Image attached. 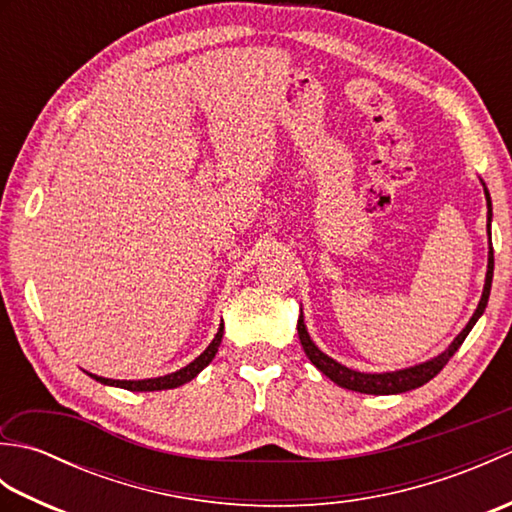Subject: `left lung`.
Masks as SVG:
<instances>
[{
    "label": "left lung",
    "mask_w": 512,
    "mask_h": 512,
    "mask_svg": "<svg viewBox=\"0 0 512 512\" xmlns=\"http://www.w3.org/2000/svg\"><path fill=\"white\" fill-rule=\"evenodd\" d=\"M484 184V182H482ZM484 195H486V233H488V268H486V281H484V292L482 299L477 303V310L473 312L471 321L466 323V328L455 336L453 343L444 350L442 354H438L431 361H424L420 365L413 367H405V369H396V372H383V374H365V372H356V369L345 367L341 363H336L334 358H330L328 354H323L317 345L312 343L310 334L306 330V323H303V314H299L297 321V330H299V341L303 345V352L310 358V363L328 376L332 383H336L339 387L352 389V391H361V394H374V396H389V394H402V391L416 389L422 387L424 383H429L433 376L440 374V369L449 363V358L460 350V345L464 343L466 336L473 330V325L477 323V319L482 317L488 303V295H491V284H493V242H491V220H493V204H491V193H488L486 184H484Z\"/></svg>",
    "instance_id": "obj_1"
}]
</instances>
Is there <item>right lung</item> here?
<instances>
[{"mask_svg": "<svg viewBox=\"0 0 512 512\" xmlns=\"http://www.w3.org/2000/svg\"><path fill=\"white\" fill-rule=\"evenodd\" d=\"M222 334H224V323L220 325V330H217L215 339L209 343V347L195 358L193 363H189L187 367L178 369V372L167 374V376H158V378H145V380H112V378H103V376H96L90 374L94 380H99L103 385H114V387H123L129 391H160V389H173V387H180L184 383H189L191 378L198 376L202 369L209 365L215 354H217V347L222 343Z\"/></svg>", "mask_w": 512, "mask_h": 512, "instance_id": "obj_1", "label": "right lung"}]
</instances>
